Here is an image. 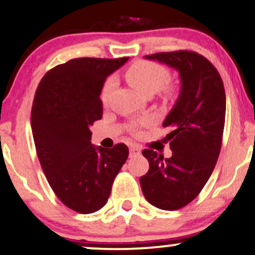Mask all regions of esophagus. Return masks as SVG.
<instances>
[{
  "label": "esophagus",
  "mask_w": 255,
  "mask_h": 255,
  "mask_svg": "<svg viewBox=\"0 0 255 255\" xmlns=\"http://www.w3.org/2000/svg\"><path fill=\"white\" fill-rule=\"evenodd\" d=\"M141 154V150H140L139 146L131 145L129 147V157H136Z\"/></svg>",
  "instance_id": "obj_1"
}]
</instances>
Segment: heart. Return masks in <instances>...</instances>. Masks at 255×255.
<instances>
[{
    "mask_svg": "<svg viewBox=\"0 0 255 255\" xmlns=\"http://www.w3.org/2000/svg\"><path fill=\"white\" fill-rule=\"evenodd\" d=\"M126 78L134 89L140 91L144 95H153L157 91L162 90L165 97H172L176 93V89L172 85L166 84L170 79V73L168 68L152 61H136L126 72ZM115 87V80L113 78L108 79L102 90V102L107 104L109 102L111 93ZM150 120H145L141 124L130 125V131L137 134L140 126L146 125Z\"/></svg>",
    "mask_w": 255,
    "mask_h": 255,
    "instance_id": "heart-1",
    "label": "heart"
}]
</instances>
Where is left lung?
Segmentation results:
<instances>
[{"label":"left lung","instance_id":"obj_1","mask_svg":"<svg viewBox=\"0 0 255 255\" xmlns=\"http://www.w3.org/2000/svg\"><path fill=\"white\" fill-rule=\"evenodd\" d=\"M177 69L181 92L163 127L170 129L172 156L164 158L145 148L150 169L140 177L146 200L158 209L174 211L198 197L211 176L223 139L225 91L216 67L191 50L157 52L145 56Z\"/></svg>","mask_w":255,"mask_h":255}]
</instances>
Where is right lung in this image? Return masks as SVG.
<instances>
[{
    "label": "right lung",
    "instance_id": "1",
    "mask_svg": "<svg viewBox=\"0 0 255 255\" xmlns=\"http://www.w3.org/2000/svg\"><path fill=\"white\" fill-rule=\"evenodd\" d=\"M127 60L74 58L46 72L37 87L31 127L38 158L52 191L73 211L101 210L128 158L125 144L95 147L90 130L103 115L105 79Z\"/></svg>",
    "mask_w": 255,
    "mask_h": 255
}]
</instances>
